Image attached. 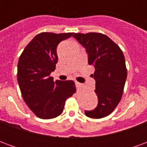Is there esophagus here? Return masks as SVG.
I'll return each mask as SVG.
<instances>
[{"label": "esophagus", "instance_id": "obj_1", "mask_svg": "<svg viewBox=\"0 0 147 147\" xmlns=\"http://www.w3.org/2000/svg\"><path fill=\"white\" fill-rule=\"evenodd\" d=\"M76 86L77 88L79 89L80 87H81V86H82V84H81V83H78V82H76Z\"/></svg>", "mask_w": 147, "mask_h": 147}]
</instances>
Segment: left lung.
<instances>
[{"label":"left lung","mask_w":147,"mask_h":147,"mask_svg":"<svg viewBox=\"0 0 147 147\" xmlns=\"http://www.w3.org/2000/svg\"><path fill=\"white\" fill-rule=\"evenodd\" d=\"M73 36L86 49L88 64L95 69L91 76L96 81L94 91L98 104L94 110L85 111V114L98 119L107 117L116 109L123 95L127 79L123 52L103 34L76 33Z\"/></svg>","instance_id":"obj_1"}]
</instances>
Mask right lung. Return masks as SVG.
I'll list each match as a JSON object with an SVG mask.
<instances>
[{
    "label": "right lung",
    "instance_id": "add662e5",
    "mask_svg": "<svg viewBox=\"0 0 147 147\" xmlns=\"http://www.w3.org/2000/svg\"><path fill=\"white\" fill-rule=\"evenodd\" d=\"M74 33L42 32L25 47L18 61L17 80L27 106L41 119L58 117L65 101L76 88L72 80L53 81L50 76L58 61V44Z\"/></svg>",
    "mask_w": 147,
    "mask_h": 147
}]
</instances>
